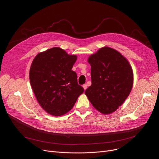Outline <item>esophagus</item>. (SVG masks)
<instances>
[{"label":"esophagus","instance_id":"obj_1","mask_svg":"<svg viewBox=\"0 0 159 159\" xmlns=\"http://www.w3.org/2000/svg\"><path fill=\"white\" fill-rule=\"evenodd\" d=\"M82 87H83V88H84V89L85 90H86V89L87 88V85L86 84H84Z\"/></svg>","mask_w":159,"mask_h":159}]
</instances>
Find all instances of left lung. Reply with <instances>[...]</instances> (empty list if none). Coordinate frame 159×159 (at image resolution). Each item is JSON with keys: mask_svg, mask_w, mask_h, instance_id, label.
Listing matches in <instances>:
<instances>
[{"mask_svg": "<svg viewBox=\"0 0 159 159\" xmlns=\"http://www.w3.org/2000/svg\"><path fill=\"white\" fill-rule=\"evenodd\" d=\"M92 84L85 94L94 107L104 115L116 111L129 96L133 85V72L119 52L104 47L90 55Z\"/></svg>", "mask_w": 159, "mask_h": 159, "instance_id": "left-lung-1", "label": "left lung"}]
</instances>
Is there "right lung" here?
I'll return each instance as SVG.
<instances>
[{
	"label": "right lung",
	"mask_w": 159,
	"mask_h": 159,
	"mask_svg": "<svg viewBox=\"0 0 159 159\" xmlns=\"http://www.w3.org/2000/svg\"><path fill=\"white\" fill-rule=\"evenodd\" d=\"M77 58L54 47L39 53L32 61L30 80L33 93L41 107L52 116L65 115L84 93L72 70Z\"/></svg>",
	"instance_id": "add662e5"
}]
</instances>
